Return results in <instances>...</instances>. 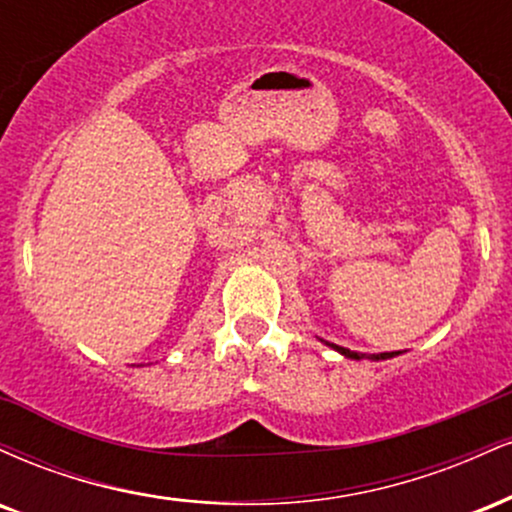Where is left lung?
Instances as JSON below:
<instances>
[{
  "label": "left lung",
  "instance_id": "1",
  "mask_svg": "<svg viewBox=\"0 0 512 512\" xmlns=\"http://www.w3.org/2000/svg\"><path fill=\"white\" fill-rule=\"evenodd\" d=\"M334 346V344H332ZM334 349L339 351V354H344L346 358H356V361H361L363 356L366 354H356V351H349V349H344V346H334ZM399 351H385V354H378V356H368V358H375V361H378V358H392V356H397Z\"/></svg>",
  "mask_w": 512,
  "mask_h": 512
}]
</instances>
